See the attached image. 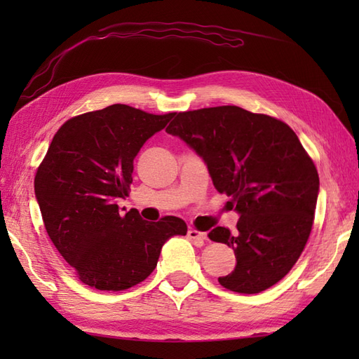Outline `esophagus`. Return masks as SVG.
<instances>
[{
    "mask_svg": "<svg viewBox=\"0 0 359 359\" xmlns=\"http://www.w3.org/2000/svg\"><path fill=\"white\" fill-rule=\"evenodd\" d=\"M188 238L196 241L197 243H203V241H207V233L205 231H197L194 228H189L188 230Z\"/></svg>",
    "mask_w": 359,
    "mask_h": 359,
    "instance_id": "1",
    "label": "esophagus"
}]
</instances>
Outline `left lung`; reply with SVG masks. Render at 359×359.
Masks as SVG:
<instances>
[{"label":"left lung","mask_w":359,"mask_h":359,"mask_svg":"<svg viewBox=\"0 0 359 359\" xmlns=\"http://www.w3.org/2000/svg\"><path fill=\"white\" fill-rule=\"evenodd\" d=\"M166 133L202 157L212 185L241 216L236 231L208 233L236 255L220 285L253 294L276 284L306 247L319 193L316 166L293 129L239 106H217L179 112Z\"/></svg>","instance_id":"obj_1"}]
</instances>
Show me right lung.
<instances>
[{
  "label": "right lung",
  "mask_w": 359,
  "mask_h": 359,
  "mask_svg": "<svg viewBox=\"0 0 359 359\" xmlns=\"http://www.w3.org/2000/svg\"><path fill=\"white\" fill-rule=\"evenodd\" d=\"M172 117L111 104L67 120L53 135L36 170L35 197L50 241L83 284L134 287L156 269L163 243L187 234L179 217L148 222L117 203L128 196L140 148Z\"/></svg>",
  "instance_id": "right-lung-1"
}]
</instances>
